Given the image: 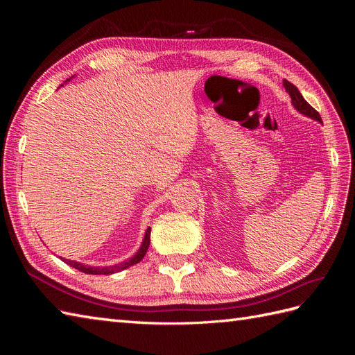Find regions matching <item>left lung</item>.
Returning a JSON list of instances; mask_svg holds the SVG:
<instances>
[{
	"label": "left lung",
	"mask_w": 355,
	"mask_h": 355,
	"mask_svg": "<svg viewBox=\"0 0 355 355\" xmlns=\"http://www.w3.org/2000/svg\"><path fill=\"white\" fill-rule=\"evenodd\" d=\"M283 83H284L286 92L290 94V98H292V103H293L295 108H296L299 112H302L304 115H308V116L314 118V120H317V121L321 123L320 114L313 108V106H311V105L304 99V96L300 94V92L297 90L296 85L292 84L290 81H287V80H284Z\"/></svg>",
	"instance_id": "obj_1"
}]
</instances>
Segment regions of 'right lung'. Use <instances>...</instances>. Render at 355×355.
<instances>
[{
	"label": "right lung",
	"mask_w": 355,
	"mask_h": 355,
	"mask_svg": "<svg viewBox=\"0 0 355 355\" xmlns=\"http://www.w3.org/2000/svg\"><path fill=\"white\" fill-rule=\"evenodd\" d=\"M149 241H151V228L146 230L144 243H142V245H141V249L137 250V253L132 257V259L124 261V262L120 263V265L105 266V268H94V266H85V265H83V263L73 262V261H68V259H65V262H67L68 265H71L72 268H75V270H78V271L85 272V274H93V275H101V274H103V275H110V274H114V272H118V271H123V270H125V268L141 262V261L144 259V256H145L146 250H148Z\"/></svg>",
	"instance_id": "1"
}]
</instances>
